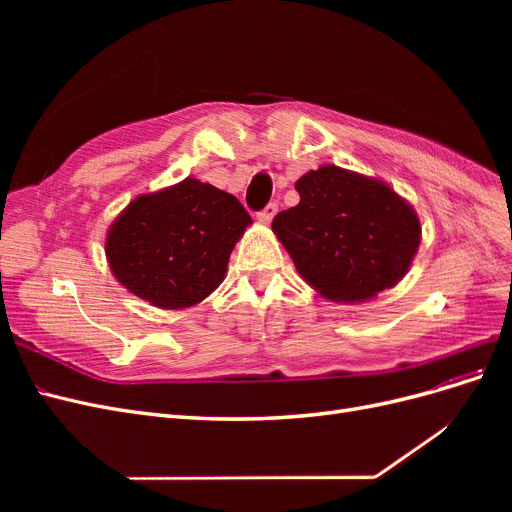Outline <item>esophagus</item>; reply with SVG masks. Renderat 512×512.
<instances>
[{
	"label": "esophagus",
	"mask_w": 512,
	"mask_h": 512,
	"mask_svg": "<svg viewBox=\"0 0 512 512\" xmlns=\"http://www.w3.org/2000/svg\"><path fill=\"white\" fill-rule=\"evenodd\" d=\"M275 213H277V205H275V203H269L265 209L256 213V218H258L262 224H269V222L275 218Z\"/></svg>",
	"instance_id": "34e87169"
}]
</instances>
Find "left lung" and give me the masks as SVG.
I'll return each mask as SVG.
<instances>
[{"label":"left lung","mask_w":512,"mask_h":512,"mask_svg":"<svg viewBox=\"0 0 512 512\" xmlns=\"http://www.w3.org/2000/svg\"><path fill=\"white\" fill-rule=\"evenodd\" d=\"M297 207L273 230L303 280L331 301H361L406 275L421 241L416 213L389 185L322 166L297 181Z\"/></svg>","instance_id":"1"}]
</instances>
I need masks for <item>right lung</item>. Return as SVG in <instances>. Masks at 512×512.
<instances>
[{
    "instance_id": "right-lung-1",
    "label": "right lung",
    "mask_w": 512,
    "mask_h": 512,
    "mask_svg": "<svg viewBox=\"0 0 512 512\" xmlns=\"http://www.w3.org/2000/svg\"><path fill=\"white\" fill-rule=\"evenodd\" d=\"M250 213L209 183L185 179L138 196L108 230L106 256L117 280L156 307L203 301L224 280Z\"/></svg>"
}]
</instances>
